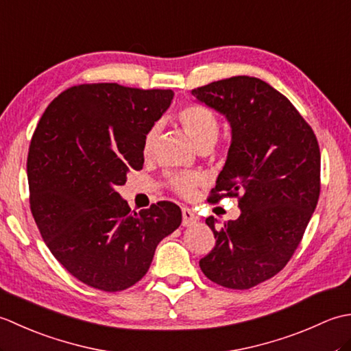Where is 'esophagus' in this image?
I'll return each mask as SVG.
<instances>
[{"label":"esophagus","instance_id":"1","mask_svg":"<svg viewBox=\"0 0 351 351\" xmlns=\"http://www.w3.org/2000/svg\"><path fill=\"white\" fill-rule=\"evenodd\" d=\"M197 221L196 213L190 208H182V226H191Z\"/></svg>","mask_w":351,"mask_h":351}]
</instances>
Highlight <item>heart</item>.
Masks as SVG:
<instances>
[{"label":"heart","instance_id":"heart-1","mask_svg":"<svg viewBox=\"0 0 351 351\" xmlns=\"http://www.w3.org/2000/svg\"><path fill=\"white\" fill-rule=\"evenodd\" d=\"M178 119H180L182 128L191 137V140L197 145V147L213 146L219 137L217 117H215L213 111L205 106L190 104V106L184 107L180 111ZM158 134H160L158 123L151 126L149 131L146 132V136L143 138V146H141V151H143L145 156L152 155L156 140H158ZM202 181H204V176L200 173H175L169 178V184L171 190L185 197L191 196L193 191L196 190L197 185L202 184Z\"/></svg>","mask_w":351,"mask_h":351}]
</instances>
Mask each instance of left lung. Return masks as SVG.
Returning a JSON list of instances; mask_svg holds the SVG:
<instances>
[{
    "instance_id": "8db88e82",
    "label": "left lung",
    "mask_w": 351,
    "mask_h": 351,
    "mask_svg": "<svg viewBox=\"0 0 351 351\" xmlns=\"http://www.w3.org/2000/svg\"><path fill=\"white\" fill-rule=\"evenodd\" d=\"M226 116L232 141L213 202L238 197L241 214L215 228L214 249L199 261L208 279L249 289L278 274L293 256L319 197V155L314 131L295 107L265 81L232 77L191 90Z\"/></svg>"
}]
</instances>
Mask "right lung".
Returning a JSON list of instances; mask_svg holds the SVG:
<instances>
[{"mask_svg": "<svg viewBox=\"0 0 351 351\" xmlns=\"http://www.w3.org/2000/svg\"><path fill=\"white\" fill-rule=\"evenodd\" d=\"M173 99L161 88L80 84L45 110L29 143V208L54 258L86 285L116 293L137 283L156 245L180 228L162 200L131 211L116 191L143 169L141 146Z\"/></svg>", "mask_w": 351, "mask_h": 351, "instance_id": "obj_1", "label": "right lung"}]
</instances>
